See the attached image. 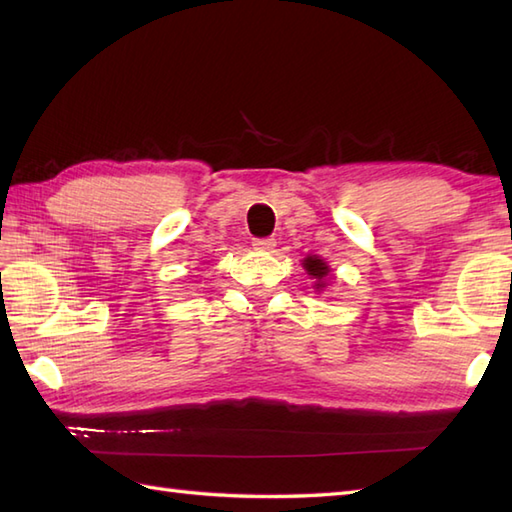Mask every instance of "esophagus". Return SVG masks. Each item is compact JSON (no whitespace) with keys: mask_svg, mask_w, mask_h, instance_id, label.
<instances>
[{"mask_svg":"<svg viewBox=\"0 0 512 512\" xmlns=\"http://www.w3.org/2000/svg\"><path fill=\"white\" fill-rule=\"evenodd\" d=\"M253 246H255V250H262V253H273L277 242L273 237H264V239H255Z\"/></svg>","mask_w":512,"mask_h":512,"instance_id":"1","label":"esophagus"}]
</instances>
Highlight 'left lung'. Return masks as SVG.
I'll list each match as a JSON object with an SVG mask.
<instances>
[{
    "label": "left lung",
    "instance_id": "left-lung-1",
    "mask_svg": "<svg viewBox=\"0 0 512 512\" xmlns=\"http://www.w3.org/2000/svg\"><path fill=\"white\" fill-rule=\"evenodd\" d=\"M301 266L306 268V273L310 275V279H314L312 288L317 292H323L325 288H328V281H330V275H332V268L328 266V262H325L323 257L319 255H308L301 259Z\"/></svg>",
    "mask_w": 512,
    "mask_h": 512
}]
</instances>
